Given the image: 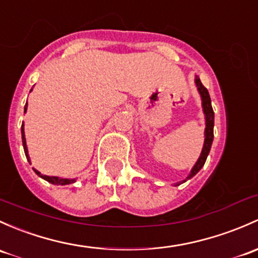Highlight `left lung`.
I'll list each match as a JSON object with an SVG mask.
<instances>
[{
    "mask_svg": "<svg viewBox=\"0 0 258 258\" xmlns=\"http://www.w3.org/2000/svg\"><path fill=\"white\" fill-rule=\"evenodd\" d=\"M195 84L198 86V91H199L200 96H202V104H203V111L205 113V123H207V127H205V140H204V147H203L202 154H200L199 159L197 161V163L193 167V169L190 170V174L188 175L184 180H181L179 184L184 183L188 179L193 178L198 172L203 168V165L205 164V161L208 158V154L210 152L211 145H213V140H214V111L213 107H211V100H210V95H209L208 89L205 88L204 85L202 84V81L198 77H195Z\"/></svg>",
    "mask_w": 258,
    "mask_h": 258,
    "instance_id": "left-lung-1",
    "label": "left lung"
}]
</instances>
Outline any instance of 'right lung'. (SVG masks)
<instances>
[{
	"label": "right lung",
	"instance_id": "right-lung-1",
	"mask_svg": "<svg viewBox=\"0 0 258 258\" xmlns=\"http://www.w3.org/2000/svg\"><path fill=\"white\" fill-rule=\"evenodd\" d=\"M26 111H27V104H26V106H24V112H26ZM21 132H22V142H23L24 153H26V157H27V159H28V162L31 163V161H29V156H28V150H27V145H26V137H24L23 123H22ZM33 170L37 173L38 175H39L40 178L45 179L47 181H49V183H51V184H55V185H67V184H72L75 181V179H64V178H59V177H49V175H43V174H40V172H38L37 169H34V168H33Z\"/></svg>",
	"mask_w": 258,
	"mask_h": 258
}]
</instances>
